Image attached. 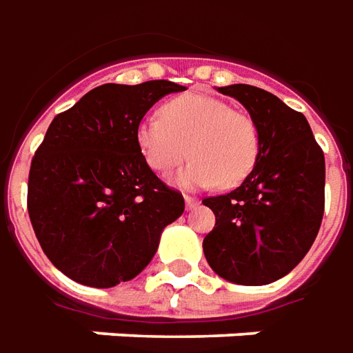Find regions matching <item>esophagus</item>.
Returning a JSON list of instances; mask_svg holds the SVG:
<instances>
[{
  "label": "esophagus",
  "instance_id": "esophagus-1",
  "mask_svg": "<svg viewBox=\"0 0 353 353\" xmlns=\"http://www.w3.org/2000/svg\"><path fill=\"white\" fill-rule=\"evenodd\" d=\"M184 201H186V207H188V209H192V207H196V205L199 203V199L192 196H184Z\"/></svg>",
  "mask_w": 353,
  "mask_h": 353
}]
</instances>
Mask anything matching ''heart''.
<instances>
[{"instance_id":"1","label":"heart","mask_w":353,"mask_h":353,"mask_svg":"<svg viewBox=\"0 0 353 353\" xmlns=\"http://www.w3.org/2000/svg\"><path fill=\"white\" fill-rule=\"evenodd\" d=\"M142 156L159 174H169L186 159L188 169L176 179L181 186L219 184L236 188L247 181L261 156V129L247 112L209 94L188 92L167 101L159 119H142L137 127Z\"/></svg>"}]
</instances>
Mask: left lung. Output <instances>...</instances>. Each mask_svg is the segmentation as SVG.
<instances>
[{
	"label": "left lung",
	"instance_id": "8db88e82",
	"mask_svg": "<svg viewBox=\"0 0 353 353\" xmlns=\"http://www.w3.org/2000/svg\"><path fill=\"white\" fill-rule=\"evenodd\" d=\"M249 110L261 129V156L247 181L205 197L216 222L203 252L216 274L239 285H266L306 256L325 211V156L310 123L276 94L252 85L219 87Z\"/></svg>",
	"mask_w": 353,
	"mask_h": 353
}]
</instances>
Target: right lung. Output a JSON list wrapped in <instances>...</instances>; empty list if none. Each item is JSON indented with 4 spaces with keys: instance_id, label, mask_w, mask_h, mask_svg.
<instances>
[{
    "instance_id": "right-lung-1",
    "label": "right lung",
    "mask_w": 353,
    "mask_h": 353,
    "mask_svg": "<svg viewBox=\"0 0 353 353\" xmlns=\"http://www.w3.org/2000/svg\"><path fill=\"white\" fill-rule=\"evenodd\" d=\"M184 87L167 79L104 83L61 112L36 150L28 214L47 259L89 287H114L148 266L184 197L157 179L137 144L154 104Z\"/></svg>"
}]
</instances>
